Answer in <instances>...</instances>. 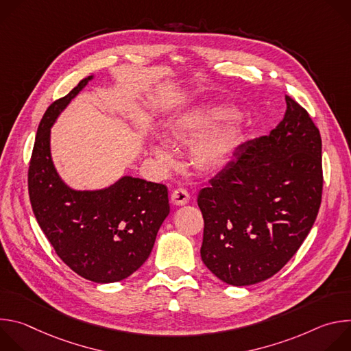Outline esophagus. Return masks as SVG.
Listing matches in <instances>:
<instances>
[{"mask_svg": "<svg viewBox=\"0 0 351 351\" xmlns=\"http://www.w3.org/2000/svg\"><path fill=\"white\" fill-rule=\"evenodd\" d=\"M171 199H172V203L175 206H186L190 202V195H189L187 190L180 187V189L173 190V193L171 195Z\"/></svg>", "mask_w": 351, "mask_h": 351, "instance_id": "obj_1", "label": "esophagus"}]
</instances>
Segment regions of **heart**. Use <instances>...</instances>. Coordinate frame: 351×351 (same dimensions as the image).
Returning a JSON list of instances; mask_svg holds the SVG:
<instances>
[{
	"label": "heart",
	"instance_id": "heart-1",
	"mask_svg": "<svg viewBox=\"0 0 351 351\" xmlns=\"http://www.w3.org/2000/svg\"><path fill=\"white\" fill-rule=\"evenodd\" d=\"M225 106H204L190 110L171 121L164 134L173 144L190 147V164L203 175L225 169L241 143V121L229 115ZM148 152L161 165H169L172 156L161 140L148 144Z\"/></svg>",
	"mask_w": 351,
	"mask_h": 351
}]
</instances>
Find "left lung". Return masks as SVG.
<instances>
[{"mask_svg":"<svg viewBox=\"0 0 351 351\" xmlns=\"http://www.w3.org/2000/svg\"><path fill=\"white\" fill-rule=\"evenodd\" d=\"M268 136L239 145L197 203L204 218L202 260L222 282L248 286L279 272L310 233L322 197V141L289 95Z\"/></svg>","mask_w":351,"mask_h":351,"instance_id":"obj_1","label":"left lung"}]
</instances>
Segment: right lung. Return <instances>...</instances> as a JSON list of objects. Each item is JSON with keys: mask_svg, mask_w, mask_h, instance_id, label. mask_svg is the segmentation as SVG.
Listing matches in <instances>:
<instances>
[{"mask_svg": "<svg viewBox=\"0 0 351 351\" xmlns=\"http://www.w3.org/2000/svg\"><path fill=\"white\" fill-rule=\"evenodd\" d=\"M93 79L88 76L49 106L38 125L29 165V197L34 217L58 257L95 283L130 276L152 254L169 214L161 183L122 176L99 190H75L58 175L49 148L60 114Z\"/></svg>", "mask_w": 351, "mask_h": 351, "instance_id": "add662e5", "label": "right lung"}]
</instances>
